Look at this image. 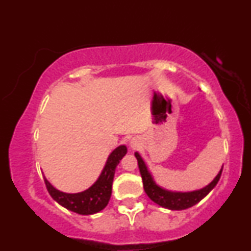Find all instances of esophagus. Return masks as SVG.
<instances>
[{
  "label": "esophagus",
  "instance_id": "esophagus-1",
  "mask_svg": "<svg viewBox=\"0 0 251 251\" xmlns=\"http://www.w3.org/2000/svg\"><path fill=\"white\" fill-rule=\"evenodd\" d=\"M135 146H137V142H135V140H132V142H131V148H135Z\"/></svg>",
  "mask_w": 251,
  "mask_h": 251
}]
</instances>
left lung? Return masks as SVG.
I'll use <instances>...</instances> for the list:
<instances>
[{
  "mask_svg": "<svg viewBox=\"0 0 251 251\" xmlns=\"http://www.w3.org/2000/svg\"><path fill=\"white\" fill-rule=\"evenodd\" d=\"M134 155L138 160V166H139L140 175H142L144 190H145L146 195L149 196L150 200L153 201L154 203L158 204V205L170 210L188 209L194 206L195 204L198 203V201H201L212 189L215 188L216 184L220 180L222 170H223V168H222L221 171L218 172V175L215 177V179L212 180L209 185H206L205 188L196 190V191L191 192H174L158 186L157 184L154 183L153 178H152L151 174L149 172V170L146 168L145 163H144L140 154L138 153V152H135Z\"/></svg>",
  "mask_w": 251,
  "mask_h": 251,
  "instance_id": "8db88e82",
  "label": "left lung"
}]
</instances>
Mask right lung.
Instances as JSON below:
<instances>
[{"label": "right lung", "instance_id": "right-lung-1", "mask_svg": "<svg viewBox=\"0 0 251 251\" xmlns=\"http://www.w3.org/2000/svg\"><path fill=\"white\" fill-rule=\"evenodd\" d=\"M127 152L125 145L119 146L109 154L105 168L98 180L91 188L79 194H66L56 190L45 178L46 188L54 201H56L63 208L76 212L79 215H93L101 211L108 204L112 195V183L117 165Z\"/></svg>", "mask_w": 251, "mask_h": 251}]
</instances>
